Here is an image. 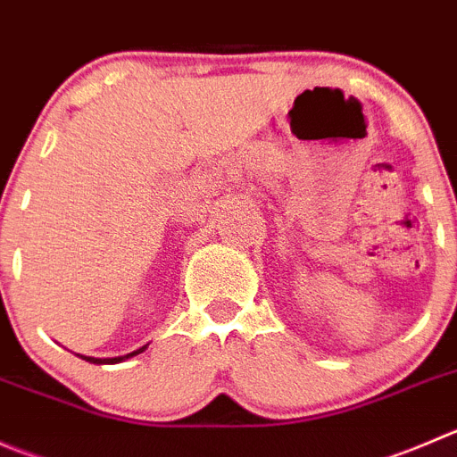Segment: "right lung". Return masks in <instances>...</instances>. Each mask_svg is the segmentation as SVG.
Returning <instances> with one entry per match:
<instances>
[{"label":"right lung","instance_id":"right-lung-1","mask_svg":"<svg viewBox=\"0 0 457 457\" xmlns=\"http://www.w3.org/2000/svg\"><path fill=\"white\" fill-rule=\"evenodd\" d=\"M145 348H147V346L138 348V351L129 353V355H122V357H106V360H97V357H84V355H78V357H82V360L91 361V364H120V361L129 360V357H134V355H140V353H143V351H145Z\"/></svg>","mask_w":457,"mask_h":457}]
</instances>
